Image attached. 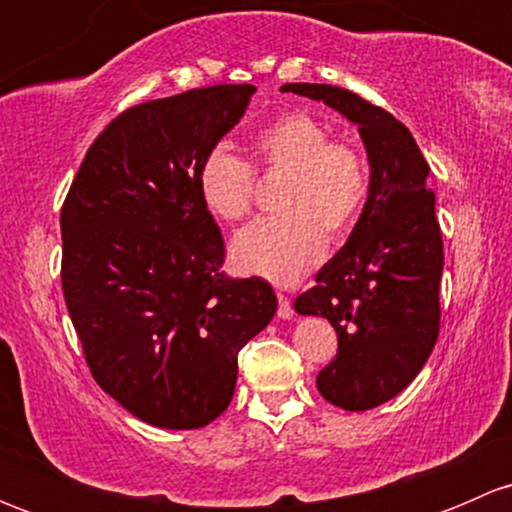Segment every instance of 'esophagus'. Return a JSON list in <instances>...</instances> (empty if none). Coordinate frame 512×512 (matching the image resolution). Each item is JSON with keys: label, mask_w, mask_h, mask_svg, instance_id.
<instances>
[{"label": "esophagus", "mask_w": 512, "mask_h": 512, "mask_svg": "<svg viewBox=\"0 0 512 512\" xmlns=\"http://www.w3.org/2000/svg\"><path fill=\"white\" fill-rule=\"evenodd\" d=\"M277 302H280V307H277V317L292 319L294 309H292V302H289V297H285V294H277Z\"/></svg>", "instance_id": "34e87169"}]
</instances>
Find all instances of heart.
<instances>
[{"instance_id": "heart-1", "label": "heart", "mask_w": 512, "mask_h": 512, "mask_svg": "<svg viewBox=\"0 0 512 512\" xmlns=\"http://www.w3.org/2000/svg\"><path fill=\"white\" fill-rule=\"evenodd\" d=\"M329 128L309 113H285L252 138V160L267 175H285L282 218L260 220L232 240V262L245 275L294 285L359 223L369 198V165L352 143L329 141ZM255 175L240 156L215 146L198 165L205 210L237 223L252 210Z\"/></svg>"}]
</instances>
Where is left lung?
<instances>
[{"instance_id": "1", "label": "left lung", "mask_w": 512, "mask_h": 512, "mask_svg": "<svg viewBox=\"0 0 512 512\" xmlns=\"http://www.w3.org/2000/svg\"><path fill=\"white\" fill-rule=\"evenodd\" d=\"M280 91L327 103L359 128L369 158V198L347 245L294 299L304 317H324L339 339L317 389L344 411L386 404L433 352L441 324L443 240L428 163L401 121L347 89L285 84Z\"/></svg>"}]
</instances>
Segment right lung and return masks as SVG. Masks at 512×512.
Listing matches in <instances>:
<instances>
[{"mask_svg": "<svg viewBox=\"0 0 512 512\" xmlns=\"http://www.w3.org/2000/svg\"><path fill=\"white\" fill-rule=\"evenodd\" d=\"M255 86L141 103L91 143L61 208V287L96 384L141 421L190 431L230 406L237 354L272 322L260 277L227 280L198 165Z\"/></svg>", "mask_w": 512, "mask_h": 512, "instance_id": "right-lung-1", "label": "right lung"}]
</instances>
